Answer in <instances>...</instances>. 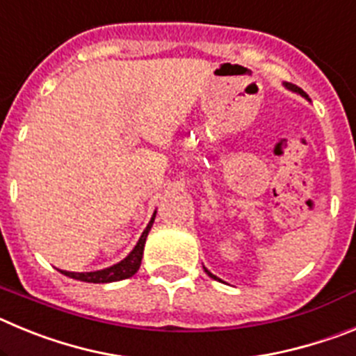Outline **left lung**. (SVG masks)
<instances>
[{
  "label": "left lung",
  "instance_id": "1",
  "mask_svg": "<svg viewBox=\"0 0 356 356\" xmlns=\"http://www.w3.org/2000/svg\"><path fill=\"white\" fill-rule=\"evenodd\" d=\"M284 87H285V89L292 90V92H296V94H300V96L307 97V94H305V92H303V90H301V89H300V87H296V85H292V83H284ZM203 269H205V273H207V275H209V276H210V278H213V280H219V278H217V276H216V275H212V273H210V271H209V269H207V267H203ZM219 282H221V280H219Z\"/></svg>",
  "mask_w": 356,
  "mask_h": 356
}]
</instances>
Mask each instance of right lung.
<instances>
[{
  "instance_id": "right-lung-1",
  "label": "right lung",
  "mask_w": 356,
  "mask_h": 356,
  "mask_svg": "<svg viewBox=\"0 0 356 356\" xmlns=\"http://www.w3.org/2000/svg\"><path fill=\"white\" fill-rule=\"evenodd\" d=\"M155 216L156 212H153L151 216L149 222H147L146 229L140 235L139 242L135 244L134 250L128 253V257L121 260V262L114 264V266L105 267V269H99V271H90V273H71V271H58L62 275L69 276V278H74V280H80V282H87V284H110V282H119V280H127L130 276H134L135 273L139 271L140 267V260H143V253H144V244H146V237L149 234L151 226L155 222Z\"/></svg>"
}]
</instances>
